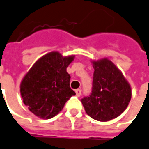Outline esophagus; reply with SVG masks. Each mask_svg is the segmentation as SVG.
Here are the masks:
<instances>
[{
	"label": "esophagus",
	"mask_w": 149,
	"mask_h": 149,
	"mask_svg": "<svg viewBox=\"0 0 149 149\" xmlns=\"http://www.w3.org/2000/svg\"><path fill=\"white\" fill-rule=\"evenodd\" d=\"M75 93H76L77 97H79V96L81 95V90H80V89H76V90H75Z\"/></svg>",
	"instance_id": "34e87169"
}]
</instances>
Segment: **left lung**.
Listing matches in <instances>:
<instances>
[{
	"mask_svg": "<svg viewBox=\"0 0 149 149\" xmlns=\"http://www.w3.org/2000/svg\"><path fill=\"white\" fill-rule=\"evenodd\" d=\"M91 93L81 102L86 113L99 121H108L121 114L131 98V88L122 73L107 59L93 61Z\"/></svg>",
	"mask_w": 149,
	"mask_h": 149,
	"instance_id": "8db88e82",
	"label": "left lung"
}]
</instances>
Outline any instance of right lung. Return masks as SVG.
<instances>
[{
    "mask_svg": "<svg viewBox=\"0 0 149 149\" xmlns=\"http://www.w3.org/2000/svg\"><path fill=\"white\" fill-rule=\"evenodd\" d=\"M74 56L63 57L57 52L43 56L26 74L20 84L24 103L40 118L50 119L62 110L74 91L70 87L66 68Z\"/></svg>",
    "mask_w": 149,
    "mask_h": 149,
    "instance_id": "1",
    "label": "right lung"
}]
</instances>
